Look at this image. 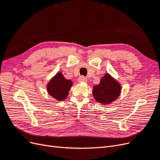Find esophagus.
<instances>
[{
    "label": "esophagus",
    "mask_w": 160,
    "mask_h": 160,
    "mask_svg": "<svg viewBox=\"0 0 160 160\" xmlns=\"http://www.w3.org/2000/svg\"><path fill=\"white\" fill-rule=\"evenodd\" d=\"M78 81H79V82H85V83H86L87 81H88V80H87V79L85 78V77L84 76H81V77H79Z\"/></svg>",
    "instance_id": "esophagus-1"
}]
</instances>
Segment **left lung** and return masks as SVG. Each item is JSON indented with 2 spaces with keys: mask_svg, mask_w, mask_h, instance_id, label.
Segmentation results:
<instances>
[{
  "mask_svg": "<svg viewBox=\"0 0 160 160\" xmlns=\"http://www.w3.org/2000/svg\"><path fill=\"white\" fill-rule=\"evenodd\" d=\"M122 91L119 82L109 73H106L101 79L100 83L93 88L95 99L102 104H109L118 98Z\"/></svg>",
  "mask_w": 160,
  "mask_h": 160,
  "instance_id": "left-lung-1",
  "label": "left lung"
}]
</instances>
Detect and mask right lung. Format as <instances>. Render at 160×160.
<instances>
[{"label": "right lung", "instance_id": "add662e5", "mask_svg": "<svg viewBox=\"0 0 160 160\" xmlns=\"http://www.w3.org/2000/svg\"><path fill=\"white\" fill-rule=\"evenodd\" d=\"M72 85V81L65 79L61 72H58L47 84V90L53 98L62 101L68 96Z\"/></svg>", "mask_w": 160, "mask_h": 160}]
</instances>
